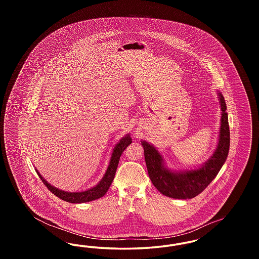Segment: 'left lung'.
<instances>
[{
  "mask_svg": "<svg viewBox=\"0 0 259 259\" xmlns=\"http://www.w3.org/2000/svg\"><path fill=\"white\" fill-rule=\"evenodd\" d=\"M218 95L222 110L218 146L209 159L199 167L190 170L168 168L158 149L147 141H141L149 179L163 195L175 199L197 196L211 183L225 163L230 146V131L225 100L220 91Z\"/></svg>",
  "mask_w": 259,
  "mask_h": 259,
  "instance_id": "1",
  "label": "left lung"
}]
</instances>
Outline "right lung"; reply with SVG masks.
<instances>
[{
	"mask_svg": "<svg viewBox=\"0 0 259 259\" xmlns=\"http://www.w3.org/2000/svg\"><path fill=\"white\" fill-rule=\"evenodd\" d=\"M131 143H132V139L130 137V134H126L123 138L120 139V141L114 146V148L112 149L109 166L107 168V171L105 172V175L103 176L102 180L99 182L97 185H94L93 187L88 188L87 190H83V191L69 192V191L61 190L57 187H54L53 185H50L49 182H47L45 180V178L39 174L37 169H35V170L45 185L57 197L60 198L66 202L73 203V204L87 203V202H90V201L103 197L107 193L108 189L110 188L111 183L114 179V175H115V171L117 169L119 158H120L124 149L127 148Z\"/></svg>",
	"mask_w": 259,
	"mask_h": 259,
	"instance_id": "obj_1",
	"label": "right lung"
}]
</instances>
